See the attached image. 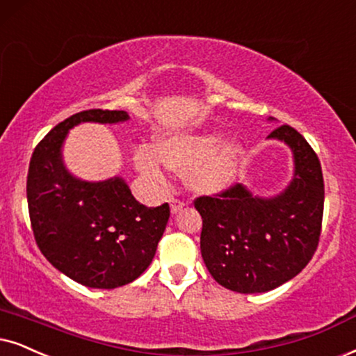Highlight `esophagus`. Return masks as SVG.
Listing matches in <instances>:
<instances>
[{"label":"esophagus","instance_id":"esophagus-1","mask_svg":"<svg viewBox=\"0 0 356 356\" xmlns=\"http://www.w3.org/2000/svg\"><path fill=\"white\" fill-rule=\"evenodd\" d=\"M169 204H170V211H172V213H177V211H181L182 209H184V202L182 200H179V199H169Z\"/></svg>","mask_w":356,"mask_h":356}]
</instances>
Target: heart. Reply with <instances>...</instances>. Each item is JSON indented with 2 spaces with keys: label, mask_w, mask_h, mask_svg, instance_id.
Instances as JSON below:
<instances>
[{
  "label": "heart",
  "mask_w": 356,
  "mask_h": 356,
  "mask_svg": "<svg viewBox=\"0 0 356 356\" xmlns=\"http://www.w3.org/2000/svg\"><path fill=\"white\" fill-rule=\"evenodd\" d=\"M243 156L236 139L223 141L220 131L172 134L157 141L156 151L141 147L136 164L151 177L163 175V164L177 174H187V186L193 192L218 193L235 182Z\"/></svg>",
  "instance_id": "1"
}]
</instances>
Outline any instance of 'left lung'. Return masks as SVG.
I'll return each mask as SVG.
<instances>
[{
    "mask_svg": "<svg viewBox=\"0 0 356 356\" xmlns=\"http://www.w3.org/2000/svg\"><path fill=\"white\" fill-rule=\"evenodd\" d=\"M268 139L292 152L294 174L284 191L259 197L236 184L218 197L193 202L204 223L200 251L207 269L218 284L241 294L273 291L298 276L321 236L323 177L317 154L287 124Z\"/></svg>",
    "mask_w": 356,
    "mask_h": 356,
    "instance_id": "8db88e82",
    "label": "left lung"
}]
</instances>
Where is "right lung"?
Here are the masks:
<instances>
[{
    "label": "right lung",
    "mask_w": 356,
    "mask_h": 356,
    "mask_svg": "<svg viewBox=\"0 0 356 356\" xmlns=\"http://www.w3.org/2000/svg\"><path fill=\"white\" fill-rule=\"evenodd\" d=\"M128 120L123 110L72 115L35 146L29 163L26 191L39 250L54 268L93 289H115L141 276L170 215L168 204H139L123 177L90 182L65 168L62 147L74 126Z\"/></svg>",
    "instance_id": "1"
}]
</instances>
